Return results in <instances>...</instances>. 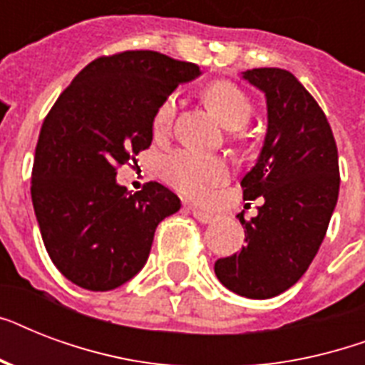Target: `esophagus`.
Here are the masks:
<instances>
[{"label":"esophagus","mask_w":365,"mask_h":365,"mask_svg":"<svg viewBox=\"0 0 365 365\" xmlns=\"http://www.w3.org/2000/svg\"><path fill=\"white\" fill-rule=\"evenodd\" d=\"M189 210H191V214H193L195 220L200 223H212L214 220H216V216H214V214H210V212H206V210H200V208H195V206H191Z\"/></svg>","instance_id":"1"}]
</instances>
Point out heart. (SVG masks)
<instances>
[{
    "label": "heart",
    "mask_w": 365,
    "mask_h": 365,
    "mask_svg": "<svg viewBox=\"0 0 365 365\" xmlns=\"http://www.w3.org/2000/svg\"><path fill=\"white\" fill-rule=\"evenodd\" d=\"M202 98L217 121L229 130H240L248 125L252 117V104L248 96L233 83H212L205 88ZM174 113H176V98L168 96L160 102L153 115V132L157 136L168 132ZM160 172L166 182L180 193L193 199H202L212 187L225 182L227 165L216 155H199L189 149H178L174 153L166 155L160 165Z\"/></svg>",
    "instance_id": "b5f03b06"
}]
</instances>
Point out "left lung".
Listing matches in <instances>:
<instances>
[{"label": "left lung", "mask_w": 365, "mask_h": 365, "mask_svg": "<svg viewBox=\"0 0 365 365\" xmlns=\"http://www.w3.org/2000/svg\"><path fill=\"white\" fill-rule=\"evenodd\" d=\"M242 77L267 98L265 142L240 182L244 200L263 202L250 222L239 214L246 244L214 271L235 294L269 299L305 274L326 237L339 197V157L322 108L294 73L255 68Z\"/></svg>", "instance_id": "left-lung-1"}]
</instances>
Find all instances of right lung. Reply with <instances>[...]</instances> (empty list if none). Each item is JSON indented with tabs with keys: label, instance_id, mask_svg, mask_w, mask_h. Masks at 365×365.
Returning a JSON list of instances; mask_svg holds the SVG:
<instances>
[{
	"label": "right lung",
	"instance_id": "1",
	"mask_svg": "<svg viewBox=\"0 0 365 365\" xmlns=\"http://www.w3.org/2000/svg\"><path fill=\"white\" fill-rule=\"evenodd\" d=\"M197 64L155 51H125L85 66L43 121L31 202L51 259L68 280L108 292L142 271L155 229L180 210L170 189L149 182L128 193L117 168L153 140V115Z\"/></svg>",
	"mask_w": 365,
	"mask_h": 365
}]
</instances>
